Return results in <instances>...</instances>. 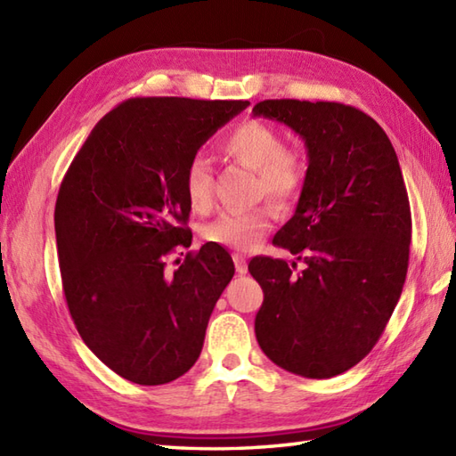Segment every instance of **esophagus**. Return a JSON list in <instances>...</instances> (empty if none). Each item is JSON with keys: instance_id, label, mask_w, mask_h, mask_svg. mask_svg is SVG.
Segmentation results:
<instances>
[{"instance_id": "obj_1", "label": "esophagus", "mask_w": 456, "mask_h": 456, "mask_svg": "<svg viewBox=\"0 0 456 456\" xmlns=\"http://www.w3.org/2000/svg\"><path fill=\"white\" fill-rule=\"evenodd\" d=\"M233 260H235V266H237V273L239 274H247V258L243 255H233Z\"/></svg>"}]
</instances>
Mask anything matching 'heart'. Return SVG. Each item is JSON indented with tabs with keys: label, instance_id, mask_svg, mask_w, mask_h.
Returning a JSON list of instances; mask_svg holds the SVG:
<instances>
[{
	"label": "heart",
	"instance_id": "obj_1",
	"mask_svg": "<svg viewBox=\"0 0 456 456\" xmlns=\"http://www.w3.org/2000/svg\"><path fill=\"white\" fill-rule=\"evenodd\" d=\"M223 152L256 170L258 196H268L278 206L292 201L305 182V160L302 152L284 147L282 134L263 121H243L221 141ZM183 193L190 206L203 213L213 206V178L206 159L193 157L183 172ZM270 208H255L240 213H223L201 229L211 245L233 250H250L273 227Z\"/></svg>",
	"mask_w": 456,
	"mask_h": 456
}]
</instances>
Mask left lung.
I'll list each match as a JSON object with an SVG mask.
<instances>
[{"instance_id":"8db88e82","label":"left lung","mask_w":456,"mask_h":456,"mask_svg":"<svg viewBox=\"0 0 456 456\" xmlns=\"http://www.w3.org/2000/svg\"><path fill=\"white\" fill-rule=\"evenodd\" d=\"M253 113L296 131L309 159L296 213L273 240L304 268L248 263L265 292L256 341L288 372L343 374L378 343L408 274L411 211L398 157L353 105L265 100Z\"/></svg>"}]
</instances>
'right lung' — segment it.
I'll return each instance as SVG.
<instances>
[{"mask_svg": "<svg viewBox=\"0 0 456 456\" xmlns=\"http://www.w3.org/2000/svg\"><path fill=\"white\" fill-rule=\"evenodd\" d=\"M247 105L131 98L95 125L61 183L54 231L66 304L82 341L125 380L168 384L201 353L233 258L206 243L167 273L164 256L191 245L188 162Z\"/></svg>", "mask_w": 456, "mask_h": 456, "instance_id": "right-lung-1", "label": "right lung"}]
</instances>
